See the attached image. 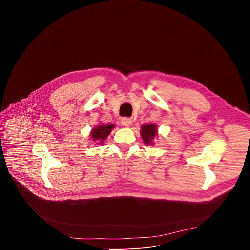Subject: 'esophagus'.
Masks as SVG:
<instances>
[{
	"label": "esophagus",
	"mask_w": 250,
	"mask_h": 250,
	"mask_svg": "<svg viewBox=\"0 0 250 250\" xmlns=\"http://www.w3.org/2000/svg\"><path fill=\"white\" fill-rule=\"evenodd\" d=\"M121 123H122V125H125V126H130V125H131V120L128 119V118H124V119H122Z\"/></svg>",
	"instance_id": "34e87169"
}]
</instances>
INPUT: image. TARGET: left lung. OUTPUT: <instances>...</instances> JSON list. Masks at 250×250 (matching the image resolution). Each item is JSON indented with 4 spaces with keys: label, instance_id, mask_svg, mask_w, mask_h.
Wrapping results in <instances>:
<instances>
[{
    "label": "left lung",
    "instance_id": "left-lung-1",
    "mask_svg": "<svg viewBox=\"0 0 250 250\" xmlns=\"http://www.w3.org/2000/svg\"><path fill=\"white\" fill-rule=\"evenodd\" d=\"M157 134V128L155 125H144L141 126V137L146 145H150Z\"/></svg>",
    "mask_w": 250,
    "mask_h": 250
}]
</instances>
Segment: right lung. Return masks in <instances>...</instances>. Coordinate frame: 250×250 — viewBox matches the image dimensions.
<instances>
[{
    "label": "right lung",
    "mask_w": 250,
    "mask_h": 250,
    "mask_svg": "<svg viewBox=\"0 0 250 250\" xmlns=\"http://www.w3.org/2000/svg\"><path fill=\"white\" fill-rule=\"evenodd\" d=\"M113 128H114V125H112V124L111 125H101L92 130L91 136L94 141H97V142H99V144H103V141L106 138V136L110 134V132L112 131Z\"/></svg>",
    "instance_id": "add662e5"
}]
</instances>
